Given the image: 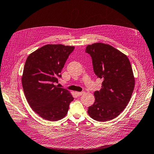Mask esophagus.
Instances as JSON below:
<instances>
[{"instance_id": "1", "label": "esophagus", "mask_w": 154, "mask_h": 154, "mask_svg": "<svg viewBox=\"0 0 154 154\" xmlns=\"http://www.w3.org/2000/svg\"><path fill=\"white\" fill-rule=\"evenodd\" d=\"M85 93V92H75V94H77V96H81L82 94H83Z\"/></svg>"}]
</instances>
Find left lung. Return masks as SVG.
I'll use <instances>...</instances> for the list:
<instances>
[{"label": "left lung", "instance_id": "obj_1", "mask_svg": "<svg viewBox=\"0 0 154 154\" xmlns=\"http://www.w3.org/2000/svg\"><path fill=\"white\" fill-rule=\"evenodd\" d=\"M85 51L92 57L94 73L103 79L101 90L94 92L95 102L88 107V115L98 121L113 119L126 108L134 91L130 61L117 49L102 42L88 45Z\"/></svg>", "mask_w": 154, "mask_h": 154}]
</instances>
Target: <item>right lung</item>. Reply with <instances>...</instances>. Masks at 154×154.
<instances>
[{
    "label": "right lung",
    "mask_w": 154,
    "mask_h": 154,
    "mask_svg": "<svg viewBox=\"0 0 154 154\" xmlns=\"http://www.w3.org/2000/svg\"><path fill=\"white\" fill-rule=\"evenodd\" d=\"M73 46L46 45L30 54L21 82L31 109L43 119L58 121L66 116L74 98L69 91L55 85Z\"/></svg>",
    "instance_id": "1"
}]
</instances>
